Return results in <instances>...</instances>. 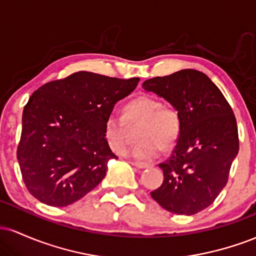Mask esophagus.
<instances>
[{
  "label": "esophagus",
  "mask_w": 256,
  "mask_h": 256,
  "mask_svg": "<svg viewBox=\"0 0 256 256\" xmlns=\"http://www.w3.org/2000/svg\"><path fill=\"white\" fill-rule=\"evenodd\" d=\"M132 165L134 167H137V168H148V167H150L149 164H146V162H138V161H134V162H131Z\"/></svg>",
  "instance_id": "obj_1"
}]
</instances>
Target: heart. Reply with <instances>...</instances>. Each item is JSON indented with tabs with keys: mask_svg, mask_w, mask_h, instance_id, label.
Wrapping results in <instances>:
<instances>
[{
	"mask_svg": "<svg viewBox=\"0 0 256 256\" xmlns=\"http://www.w3.org/2000/svg\"><path fill=\"white\" fill-rule=\"evenodd\" d=\"M140 124L137 131L140 140L128 152L138 160L156 158L160 148H172L177 143L182 130L180 113L172 106H162L158 98L140 95L131 100L124 114L110 112L104 120V138L114 152L122 154L128 146V125Z\"/></svg>",
	"mask_w": 256,
	"mask_h": 256,
	"instance_id": "obj_1",
	"label": "heart"
}]
</instances>
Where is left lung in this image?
Masks as SVG:
<instances>
[{"instance_id":"8db88e82","label":"left lung","mask_w":256,"mask_h":256,"mask_svg":"<svg viewBox=\"0 0 256 256\" xmlns=\"http://www.w3.org/2000/svg\"><path fill=\"white\" fill-rule=\"evenodd\" d=\"M142 86L168 101L182 118L171 156L158 164L164 182L152 198L171 213L201 212L225 188L240 149L231 106L218 86L196 70L148 79Z\"/></svg>"}]
</instances>
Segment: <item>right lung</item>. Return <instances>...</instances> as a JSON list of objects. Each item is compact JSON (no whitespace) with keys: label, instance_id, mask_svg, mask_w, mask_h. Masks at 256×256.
I'll return each mask as SVG.
<instances>
[{"label":"right lung","instance_id":"right-lung-1","mask_svg":"<svg viewBox=\"0 0 256 256\" xmlns=\"http://www.w3.org/2000/svg\"><path fill=\"white\" fill-rule=\"evenodd\" d=\"M138 82L80 71L32 94L22 112L16 150L32 196L64 207L101 183L108 160L118 158L104 138V120Z\"/></svg>","mask_w":256,"mask_h":256}]
</instances>
